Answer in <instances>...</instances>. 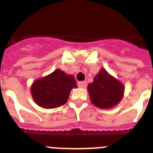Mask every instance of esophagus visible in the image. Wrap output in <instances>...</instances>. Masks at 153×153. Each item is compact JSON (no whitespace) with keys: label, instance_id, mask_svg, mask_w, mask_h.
I'll return each mask as SVG.
<instances>
[{"label":"esophagus","instance_id":"34e87169","mask_svg":"<svg viewBox=\"0 0 153 153\" xmlns=\"http://www.w3.org/2000/svg\"><path fill=\"white\" fill-rule=\"evenodd\" d=\"M78 86H79V87H82V88H85V87H86V86H87V82H86V81L79 82H78Z\"/></svg>","mask_w":153,"mask_h":153}]
</instances>
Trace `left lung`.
I'll return each mask as SVG.
<instances>
[{
    "mask_svg": "<svg viewBox=\"0 0 153 153\" xmlns=\"http://www.w3.org/2000/svg\"><path fill=\"white\" fill-rule=\"evenodd\" d=\"M87 88L92 103L104 109L111 108L119 103L125 89L122 83L108 74L105 69H101Z\"/></svg>",
    "mask_w": 153,
    "mask_h": 153,
    "instance_id": "1",
    "label": "left lung"
}]
</instances>
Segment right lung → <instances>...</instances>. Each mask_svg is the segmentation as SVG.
Masks as SVG:
<instances>
[{"instance_id":"obj_1","label":"right lung","mask_w":153,"mask_h":153,"mask_svg":"<svg viewBox=\"0 0 153 153\" xmlns=\"http://www.w3.org/2000/svg\"><path fill=\"white\" fill-rule=\"evenodd\" d=\"M76 87L74 77L58 69L52 74L33 82L32 95L39 106L53 109L64 105L71 89Z\"/></svg>"}]
</instances>
